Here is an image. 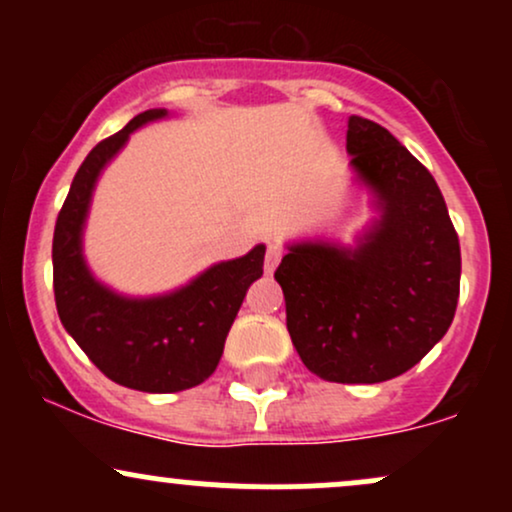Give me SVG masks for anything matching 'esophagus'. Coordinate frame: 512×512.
<instances>
[{
    "label": "esophagus",
    "mask_w": 512,
    "mask_h": 512,
    "mask_svg": "<svg viewBox=\"0 0 512 512\" xmlns=\"http://www.w3.org/2000/svg\"><path fill=\"white\" fill-rule=\"evenodd\" d=\"M281 260V248L274 243H267V250H264V274H272L276 264Z\"/></svg>",
    "instance_id": "obj_1"
}]
</instances>
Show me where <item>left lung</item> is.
<instances>
[{"instance_id":"1","label":"left lung","mask_w":512,"mask_h":512,"mask_svg":"<svg viewBox=\"0 0 512 512\" xmlns=\"http://www.w3.org/2000/svg\"><path fill=\"white\" fill-rule=\"evenodd\" d=\"M346 151L380 216L354 248L289 245L274 279L305 368L330 383L370 385L407 373L448 332L460 240L433 175L385 127L351 115Z\"/></svg>"}]
</instances>
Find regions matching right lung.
<instances>
[{"instance_id": "obj_1", "label": "right lung", "mask_w": 512, "mask_h": 512, "mask_svg": "<svg viewBox=\"0 0 512 512\" xmlns=\"http://www.w3.org/2000/svg\"><path fill=\"white\" fill-rule=\"evenodd\" d=\"M166 115L161 108L146 110L93 146L76 170L52 238V284L64 330L113 383L142 392L190 390L214 373L245 291L264 264V245H255L182 289L151 298L120 296L86 267L81 236L98 175L134 129Z\"/></svg>"}]
</instances>
